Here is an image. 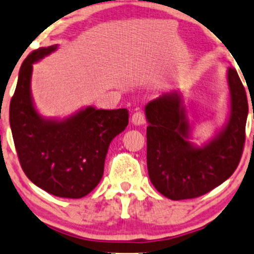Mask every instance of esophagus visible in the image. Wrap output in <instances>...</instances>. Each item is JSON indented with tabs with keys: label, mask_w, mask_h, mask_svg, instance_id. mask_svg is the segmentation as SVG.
<instances>
[{
	"label": "esophagus",
	"mask_w": 254,
	"mask_h": 254,
	"mask_svg": "<svg viewBox=\"0 0 254 254\" xmlns=\"http://www.w3.org/2000/svg\"><path fill=\"white\" fill-rule=\"evenodd\" d=\"M144 122H146V118H144V114L140 112V111H137V112H135L132 114L131 117V123L133 125H136V127H140V125H143Z\"/></svg>",
	"instance_id": "1"
}]
</instances>
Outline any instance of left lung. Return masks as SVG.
Wrapping results in <instances>:
<instances>
[{
  "instance_id": "obj_1",
  "label": "left lung",
  "mask_w": 254,
  "mask_h": 254,
  "mask_svg": "<svg viewBox=\"0 0 254 254\" xmlns=\"http://www.w3.org/2000/svg\"><path fill=\"white\" fill-rule=\"evenodd\" d=\"M229 110L225 123L201 144L181 91L163 94L144 108L147 168L155 189L171 200L193 199L212 190L234 174L241 159L249 102L238 71H227Z\"/></svg>"
}]
</instances>
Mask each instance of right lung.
Segmentation results:
<instances>
[{
  "label": "right lung",
  "mask_w": 254,
  "mask_h": 254,
  "mask_svg": "<svg viewBox=\"0 0 254 254\" xmlns=\"http://www.w3.org/2000/svg\"><path fill=\"white\" fill-rule=\"evenodd\" d=\"M59 48L32 52L19 71L9 106V123L20 165L27 178L47 193L79 199L101 181L108 147L129 123L125 108L82 107L65 118L38 112L31 93L33 64Z\"/></svg>",
  "instance_id": "1"
}]
</instances>
